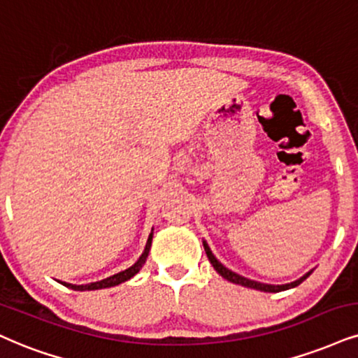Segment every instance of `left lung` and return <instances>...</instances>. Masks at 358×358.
<instances>
[{
  "instance_id": "obj_1",
  "label": "left lung",
  "mask_w": 358,
  "mask_h": 358,
  "mask_svg": "<svg viewBox=\"0 0 358 358\" xmlns=\"http://www.w3.org/2000/svg\"><path fill=\"white\" fill-rule=\"evenodd\" d=\"M204 250L207 254V257H209V262L213 264V267L217 271V273H220V275L224 277V279H227L229 282H232V284H239V285H244V287H249V289H257V290H262V292H280V290H287V289H292V287H297L299 284H302L303 280L307 279L308 275H310V272L306 273V275L301 277L299 280L295 282H290V284H285V285H271V284H260V282H255V280H250V279H245V277L239 275V273L229 271V268H226L222 266V264L219 262L217 259L214 257V254L210 252L209 245L206 244L204 242Z\"/></svg>"
}]
</instances>
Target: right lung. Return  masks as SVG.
<instances>
[{
  "instance_id": "1",
  "label": "right lung",
  "mask_w": 358,
  "mask_h": 358,
  "mask_svg": "<svg viewBox=\"0 0 358 358\" xmlns=\"http://www.w3.org/2000/svg\"><path fill=\"white\" fill-rule=\"evenodd\" d=\"M151 242H152V234H151V236H149L144 252L139 257L138 262H136L132 267L126 268V271H122V272H119V273H114V275L108 277V279H104V280L92 282V284H86V285H73V284H66V282H61V284H64L66 287H69V289H73V290H98V289H108V287H114V285L122 284V282L129 280L132 275H136V273L141 271V267L144 266L145 257H148L149 249H151Z\"/></svg>"
}]
</instances>
